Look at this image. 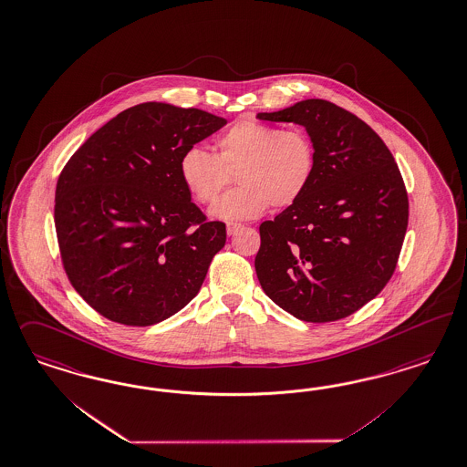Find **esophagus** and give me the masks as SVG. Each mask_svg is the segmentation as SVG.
Masks as SVG:
<instances>
[{"label":"esophagus","instance_id":"esophagus-1","mask_svg":"<svg viewBox=\"0 0 467 467\" xmlns=\"http://www.w3.org/2000/svg\"><path fill=\"white\" fill-rule=\"evenodd\" d=\"M241 228V223H228V225H226V234H228V235H235Z\"/></svg>","mask_w":467,"mask_h":467}]
</instances>
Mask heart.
Returning a JSON list of instances; mask_svg holds the SVG:
<instances>
[{
	"instance_id": "b5f03b06",
	"label": "heart",
	"mask_w": 467,
	"mask_h": 467,
	"mask_svg": "<svg viewBox=\"0 0 467 467\" xmlns=\"http://www.w3.org/2000/svg\"><path fill=\"white\" fill-rule=\"evenodd\" d=\"M178 171L201 204L213 202L235 173L239 187L209 209L213 218L234 223L258 218L270 204H294L315 173V147L301 130L242 119L218 137L216 156L193 145L180 157Z\"/></svg>"
}]
</instances>
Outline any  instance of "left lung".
I'll use <instances>...</instances> for the list:
<instances>
[{"mask_svg": "<svg viewBox=\"0 0 467 467\" xmlns=\"http://www.w3.org/2000/svg\"><path fill=\"white\" fill-rule=\"evenodd\" d=\"M256 118L299 124L315 147L306 191L259 226V284L299 320L345 318L374 299L397 268L409 223L397 162L368 124L327 100Z\"/></svg>", "mask_w": 467, "mask_h": 467, "instance_id": "obj_1", "label": "left lung"}]
</instances>
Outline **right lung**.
Wrapping results in <instances>:
<instances>
[{
	"mask_svg": "<svg viewBox=\"0 0 467 467\" xmlns=\"http://www.w3.org/2000/svg\"><path fill=\"white\" fill-rule=\"evenodd\" d=\"M201 109L130 107L70 157L55 192V228L70 284L93 310L152 326L197 296L225 245L182 183V154L225 126Z\"/></svg>",
	"mask_w": 467,
	"mask_h": 467,
	"instance_id": "1",
	"label": "right lung"
}]
</instances>
